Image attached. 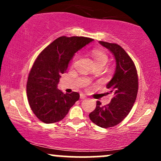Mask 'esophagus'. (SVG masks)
Wrapping results in <instances>:
<instances>
[{
  "instance_id": "1",
  "label": "esophagus",
  "mask_w": 161,
  "mask_h": 161,
  "mask_svg": "<svg viewBox=\"0 0 161 161\" xmlns=\"http://www.w3.org/2000/svg\"><path fill=\"white\" fill-rule=\"evenodd\" d=\"M86 96L84 95V94H80V99L83 100V99H86Z\"/></svg>"
}]
</instances>
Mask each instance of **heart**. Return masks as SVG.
I'll return each mask as SVG.
<instances>
[{"mask_svg":"<svg viewBox=\"0 0 161 161\" xmlns=\"http://www.w3.org/2000/svg\"><path fill=\"white\" fill-rule=\"evenodd\" d=\"M92 57L96 67L97 66H104L108 60V55L100 50L92 51Z\"/></svg>","mask_w":161,"mask_h":161,"instance_id":"obj_1","label":"heart"}]
</instances>
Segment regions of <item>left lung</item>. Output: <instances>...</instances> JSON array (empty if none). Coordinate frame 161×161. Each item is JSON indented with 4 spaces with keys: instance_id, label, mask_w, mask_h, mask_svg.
I'll return each instance as SVG.
<instances>
[{
    "instance_id": "obj_1",
    "label": "left lung",
    "mask_w": 161,
    "mask_h": 161,
    "mask_svg": "<svg viewBox=\"0 0 161 161\" xmlns=\"http://www.w3.org/2000/svg\"><path fill=\"white\" fill-rule=\"evenodd\" d=\"M99 43L112 53L116 60L115 73L107 85L113 98L105 106L97 101L89 118L95 124L107 129L121 123L132 110L137 96L138 80L136 66L123 47L117 44Z\"/></svg>"
}]
</instances>
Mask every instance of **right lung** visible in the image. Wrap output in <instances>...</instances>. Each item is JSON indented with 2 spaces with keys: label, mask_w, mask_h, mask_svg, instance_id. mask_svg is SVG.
<instances>
[{
  "label": "right lung",
  "mask_w": 161,
  "mask_h": 161,
  "mask_svg": "<svg viewBox=\"0 0 161 161\" xmlns=\"http://www.w3.org/2000/svg\"><path fill=\"white\" fill-rule=\"evenodd\" d=\"M92 41L86 37H59L37 57L28 77L26 92L29 106L43 123L61 120L79 99L78 92L64 94L57 85L75 53Z\"/></svg>",
  "instance_id": "right-lung-1"
}]
</instances>
